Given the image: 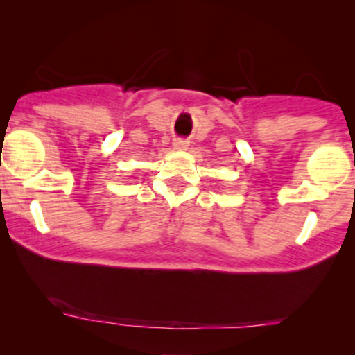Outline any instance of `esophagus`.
Here are the masks:
<instances>
[{
  "label": "esophagus",
  "instance_id": "34e87169",
  "mask_svg": "<svg viewBox=\"0 0 355 355\" xmlns=\"http://www.w3.org/2000/svg\"><path fill=\"white\" fill-rule=\"evenodd\" d=\"M173 146L177 150H187V148H189V141H187L185 138H175Z\"/></svg>",
  "mask_w": 355,
  "mask_h": 355
}]
</instances>
